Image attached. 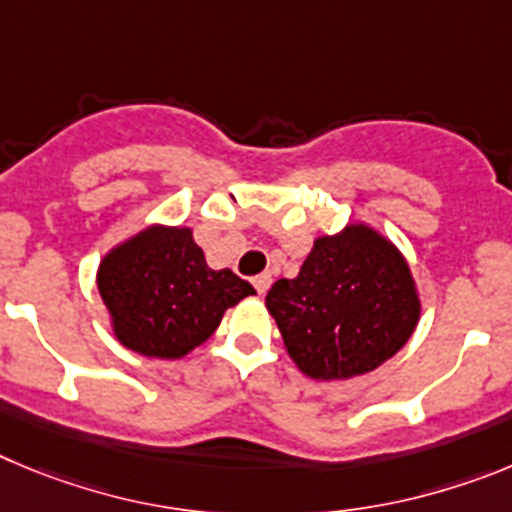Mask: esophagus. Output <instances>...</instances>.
Returning <instances> with one entry per match:
<instances>
[{"mask_svg":"<svg viewBox=\"0 0 512 512\" xmlns=\"http://www.w3.org/2000/svg\"><path fill=\"white\" fill-rule=\"evenodd\" d=\"M270 283H273V275H270V273H262V275H257L255 280H252V285H255V290L260 293V296H265L267 290H270Z\"/></svg>","mask_w":512,"mask_h":512,"instance_id":"esophagus-1","label":"esophagus"}]
</instances>
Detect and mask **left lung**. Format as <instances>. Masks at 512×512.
I'll return each instance as SVG.
<instances>
[{"label":"left lung","mask_w":512,"mask_h":512,"mask_svg":"<svg viewBox=\"0 0 512 512\" xmlns=\"http://www.w3.org/2000/svg\"><path fill=\"white\" fill-rule=\"evenodd\" d=\"M285 352L313 380H352L405 347L421 296L403 252L365 222L313 239L296 278L265 296Z\"/></svg>","instance_id":"left-lung-1"}]
</instances>
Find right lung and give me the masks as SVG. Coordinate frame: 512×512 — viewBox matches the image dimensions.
Listing matches in <instances>:
<instances>
[{"instance_id": "right-lung-1", "label": "right lung", "mask_w": 512, "mask_h": 512, "mask_svg": "<svg viewBox=\"0 0 512 512\" xmlns=\"http://www.w3.org/2000/svg\"><path fill=\"white\" fill-rule=\"evenodd\" d=\"M96 288L122 347L183 359L222 324L227 308L255 296L247 280L214 270L191 227L147 224L101 257Z\"/></svg>"}]
</instances>
